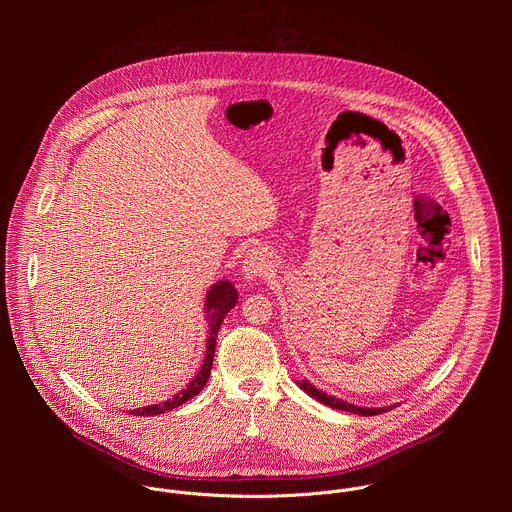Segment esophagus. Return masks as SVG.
<instances>
[{
	"instance_id": "34e87169",
	"label": "esophagus",
	"mask_w": 512,
	"mask_h": 512,
	"mask_svg": "<svg viewBox=\"0 0 512 512\" xmlns=\"http://www.w3.org/2000/svg\"><path fill=\"white\" fill-rule=\"evenodd\" d=\"M273 271V261L269 257V253L261 247H253L245 253L243 265H241V273L245 279H259V277H267Z\"/></svg>"
}]
</instances>
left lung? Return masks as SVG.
Returning a JSON list of instances; mask_svg holds the SVG:
<instances>
[{
  "label": "left lung",
  "mask_w": 512,
  "mask_h": 512,
  "mask_svg": "<svg viewBox=\"0 0 512 512\" xmlns=\"http://www.w3.org/2000/svg\"><path fill=\"white\" fill-rule=\"evenodd\" d=\"M300 387H302L310 397H314L316 401H320V403H324V405H328V407H332V409H340V411H348V413H356V415H364V417L379 415V413H385V411H389V409H391V407L367 409V407H356V405H350V403H346V401H342V399H336V397H332V395H326V393L318 391V389H316V387H312L308 381H302V383H300Z\"/></svg>",
  "instance_id": "left-lung-1"
}]
</instances>
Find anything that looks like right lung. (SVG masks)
<instances>
[{
  "label": "right lung",
  "instance_id": "right-lung-1",
  "mask_svg": "<svg viewBox=\"0 0 512 512\" xmlns=\"http://www.w3.org/2000/svg\"><path fill=\"white\" fill-rule=\"evenodd\" d=\"M237 300H239L237 291H235V287H233L229 281H218V283H214V285L208 289V296H206V302H204V310H206V314H208V318H210V330H208V340H206V356H204V362H202V367H200L198 375H196V377L190 381V385H188L186 389H182L174 399L164 401V403H160V405H148V407H143V409H133V411H131L133 415H160V413L172 411V409H176L178 405L186 403L188 399L196 397V395L204 389V385H206V381H208V377H210V369H212V358H214V346H216L218 328H221V322H223V318L227 316V312H229L231 308H235Z\"/></svg>",
  "mask_w": 512,
  "mask_h": 512
}]
</instances>
